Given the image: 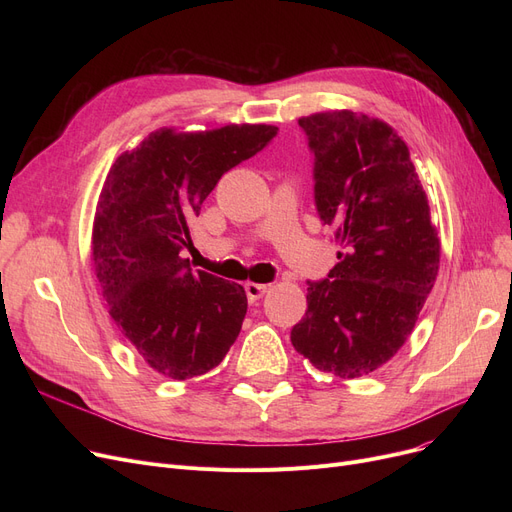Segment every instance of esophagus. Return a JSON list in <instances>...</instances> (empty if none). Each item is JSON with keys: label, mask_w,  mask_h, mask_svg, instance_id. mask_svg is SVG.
Returning <instances> with one entry per match:
<instances>
[{"label": "esophagus", "mask_w": 512, "mask_h": 512, "mask_svg": "<svg viewBox=\"0 0 512 512\" xmlns=\"http://www.w3.org/2000/svg\"><path fill=\"white\" fill-rule=\"evenodd\" d=\"M267 288H270V286H267V284H257V282H247V284H245L247 297H249L251 303H253V301H259V299L263 297V294L267 292Z\"/></svg>", "instance_id": "obj_1"}]
</instances>
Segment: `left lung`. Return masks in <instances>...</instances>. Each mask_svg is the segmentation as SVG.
<instances>
[{
	"mask_svg": "<svg viewBox=\"0 0 512 512\" xmlns=\"http://www.w3.org/2000/svg\"><path fill=\"white\" fill-rule=\"evenodd\" d=\"M315 155V205L336 230L338 263L309 282L290 332L311 365L355 380L411 336L440 267V238L407 143L380 118L351 110L299 118Z\"/></svg>",
	"mask_w": 512,
	"mask_h": 512,
	"instance_id": "obj_1",
	"label": "left lung"
}]
</instances>
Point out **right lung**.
I'll return each mask as SVG.
<instances>
[{
  "label": "right lung",
  "instance_id": "right-lung-1",
  "mask_svg": "<svg viewBox=\"0 0 512 512\" xmlns=\"http://www.w3.org/2000/svg\"><path fill=\"white\" fill-rule=\"evenodd\" d=\"M270 124L184 132L159 128L124 151L95 209L91 261L114 324L159 375L188 380L218 367L247 313L245 288L193 272L188 220L218 180L276 137Z\"/></svg>",
  "mask_w": 512,
  "mask_h": 512
}]
</instances>
